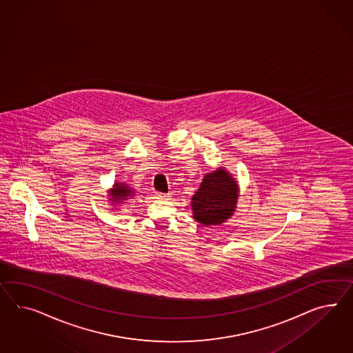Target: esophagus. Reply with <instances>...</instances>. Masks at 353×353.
Segmentation results:
<instances>
[{"mask_svg": "<svg viewBox=\"0 0 353 353\" xmlns=\"http://www.w3.org/2000/svg\"><path fill=\"white\" fill-rule=\"evenodd\" d=\"M155 195H157V199H159V201H168V199H171V195H170V194L157 192Z\"/></svg>", "mask_w": 353, "mask_h": 353, "instance_id": "1", "label": "esophagus"}]
</instances>
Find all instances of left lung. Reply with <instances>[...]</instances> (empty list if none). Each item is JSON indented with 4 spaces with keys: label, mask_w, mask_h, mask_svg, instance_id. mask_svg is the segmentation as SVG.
<instances>
[{
    "label": "left lung",
    "mask_w": 353,
    "mask_h": 353,
    "mask_svg": "<svg viewBox=\"0 0 353 353\" xmlns=\"http://www.w3.org/2000/svg\"><path fill=\"white\" fill-rule=\"evenodd\" d=\"M238 182L225 168L207 173L191 199L192 216L204 226L226 222L236 208Z\"/></svg>",
    "instance_id": "obj_1"
}]
</instances>
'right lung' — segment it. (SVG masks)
I'll use <instances>...</instances> for the list:
<instances>
[{
    "mask_svg": "<svg viewBox=\"0 0 353 353\" xmlns=\"http://www.w3.org/2000/svg\"><path fill=\"white\" fill-rule=\"evenodd\" d=\"M130 196H134V190L121 182H115L113 189L110 190V199L113 204H123L124 201L130 199Z\"/></svg>",
    "mask_w": 353,
    "mask_h": 353,
    "instance_id": "add662e5",
    "label": "right lung"
}]
</instances>
